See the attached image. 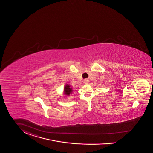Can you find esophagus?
<instances>
[{
    "mask_svg": "<svg viewBox=\"0 0 153 153\" xmlns=\"http://www.w3.org/2000/svg\"><path fill=\"white\" fill-rule=\"evenodd\" d=\"M88 82H89V79H85L83 80V83H85V84L88 83Z\"/></svg>",
    "mask_w": 153,
    "mask_h": 153,
    "instance_id": "esophagus-1",
    "label": "esophagus"
}]
</instances>
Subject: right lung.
<instances>
[{
	"instance_id": "add662e5",
	"label": "right lung",
	"mask_w": 153,
	"mask_h": 153,
	"mask_svg": "<svg viewBox=\"0 0 153 153\" xmlns=\"http://www.w3.org/2000/svg\"><path fill=\"white\" fill-rule=\"evenodd\" d=\"M73 93L72 88L69 84H66L64 88L63 93L64 95H66L67 96H70L72 93Z\"/></svg>"
}]
</instances>
